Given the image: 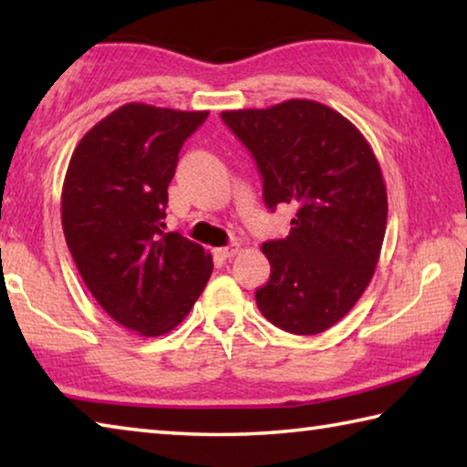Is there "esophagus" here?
Listing matches in <instances>:
<instances>
[{"instance_id":"obj_1","label":"esophagus","mask_w":467,"mask_h":467,"mask_svg":"<svg viewBox=\"0 0 467 467\" xmlns=\"http://www.w3.org/2000/svg\"><path fill=\"white\" fill-rule=\"evenodd\" d=\"M236 253H239V244H228V247L216 249V255H218L220 259H231V257L236 255Z\"/></svg>"}]
</instances>
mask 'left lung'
I'll return each instance as SVG.
<instances>
[{
	"label": "left lung",
	"mask_w": 467,
	"mask_h": 467,
	"mask_svg": "<svg viewBox=\"0 0 467 467\" xmlns=\"http://www.w3.org/2000/svg\"><path fill=\"white\" fill-rule=\"evenodd\" d=\"M220 117L255 158L267 208H296L286 239L262 244L272 274L255 290L259 311L290 334H321L357 305L381 255L387 189L373 148L306 99Z\"/></svg>",
	"instance_id": "obj_1"
}]
</instances>
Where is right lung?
Masks as SVG:
<instances>
[{
  "instance_id": "1",
  "label": "right lung",
  "mask_w": 467,
  "mask_h": 467,
  "mask_svg": "<svg viewBox=\"0 0 467 467\" xmlns=\"http://www.w3.org/2000/svg\"><path fill=\"white\" fill-rule=\"evenodd\" d=\"M208 110L128 102L76 146L61 192V224L78 272L119 326L144 337L183 321L212 275V255L162 233L183 141Z\"/></svg>"
}]
</instances>
